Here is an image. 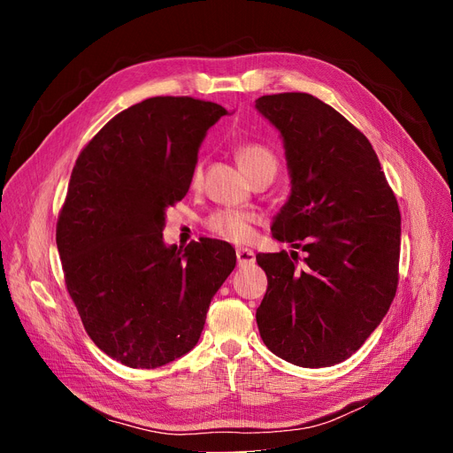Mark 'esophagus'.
Here are the masks:
<instances>
[{"label":"esophagus","mask_w":453,"mask_h":453,"mask_svg":"<svg viewBox=\"0 0 453 453\" xmlns=\"http://www.w3.org/2000/svg\"><path fill=\"white\" fill-rule=\"evenodd\" d=\"M236 260H239V266H248L255 263V253L248 248H239L236 250Z\"/></svg>","instance_id":"esophagus-1"}]
</instances>
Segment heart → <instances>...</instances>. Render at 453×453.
Here are the masks:
<instances>
[{
	"instance_id": "heart-1",
	"label": "heart",
	"mask_w": 453,
	"mask_h": 453,
	"mask_svg": "<svg viewBox=\"0 0 453 453\" xmlns=\"http://www.w3.org/2000/svg\"><path fill=\"white\" fill-rule=\"evenodd\" d=\"M236 161H239L241 169L250 176L253 171L260 169V166H275L277 169V159L273 152L263 145H257V142H244L239 149H236ZM202 181V171L196 169L193 174V185H200ZM251 224H253V214L241 212V211H219L214 212L209 219V229L222 236L226 241L233 242H244L250 239L251 234Z\"/></svg>"
}]
</instances>
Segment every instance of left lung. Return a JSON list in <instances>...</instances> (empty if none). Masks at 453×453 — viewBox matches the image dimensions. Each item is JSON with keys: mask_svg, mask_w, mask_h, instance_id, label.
<instances>
[{"mask_svg": "<svg viewBox=\"0 0 453 453\" xmlns=\"http://www.w3.org/2000/svg\"><path fill=\"white\" fill-rule=\"evenodd\" d=\"M257 111L280 134L290 196L272 234L306 251L258 253L268 275L257 325L266 347L299 367H330L358 350L398 284L400 211L369 139L308 93L265 95Z\"/></svg>", "mask_w": 453, "mask_h": 453, "instance_id": "8db88e82", "label": "left lung"}]
</instances>
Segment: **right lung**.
I'll return each mask as SVG.
<instances>
[{
    "instance_id": "obj_1",
    "label": "right lung",
    "mask_w": 453,
    "mask_h": 453,
    "mask_svg": "<svg viewBox=\"0 0 453 453\" xmlns=\"http://www.w3.org/2000/svg\"><path fill=\"white\" fill-rule=\"evenodd\" d=\"M227 110L152 97L117 113L81 152L57 224L67 292L110 358L156 369L193 349L236 255L224 241L163 242L207 130Z\"/></svg>"
}]
</instances>
